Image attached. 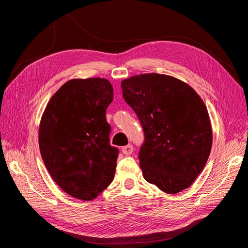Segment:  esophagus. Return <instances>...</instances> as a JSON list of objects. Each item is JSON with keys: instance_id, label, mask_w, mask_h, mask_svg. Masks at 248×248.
Wrapping results in <instances>:
<instances>
[{"instance_id": "34e87169", "label": "esophagus", "mask_w": 248, "mask_h": 248, "mask_svg": "<svg viewBox=\"0 0 248 248\" xmlns=\"http://www.w3.org/2000/svg\"><path fill=\"white\" fill-rule=\"evenodd\" d=\"M122 152H123V154H125V155H130V154L133 152V147H132V145L124 146V147L122 148Z\"/></svg>"}]
</instances>
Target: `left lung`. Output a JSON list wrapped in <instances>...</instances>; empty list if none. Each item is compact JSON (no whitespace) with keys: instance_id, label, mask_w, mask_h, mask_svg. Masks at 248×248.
I'll return each mask as SVG.
<instances>
[{"instance_id":"1","label":"left lung","mask_w":248,"mask_h":248,"mask_svg":"<svg viewBox=\"0 0 248 248\" xmlns=\"http://www.w3.org/2000/svg\"><path fill=\"white\" fill-rule=\"evenodd\" d=\"M121 87L145 133L139 159L146 181L170 194L188 188L212 147L204 101L190 86L166 74H139Z\"/></svg>"}]
</instances>
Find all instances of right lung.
Returning a JSON list of instances; mask_svg holds the SVG:
<instances>
[{
  "label": "right lung",
  "instance_id": "right-lung-1",
  "mask_svg": "<svg viewBox=\"0 0 248 248\" xmlns=\"http://www.w3.org/2000/svg\"><path fill=\"white\" fill-rule=\"evenodd\" d=\"M114 90L106 78L71 79L51 97L39 126V148L54 181L91 201L111 183L119 150L109 144L106 110Z\"/></svg>",
  "mask_w": 248,
  "mask_h": 248
}]
</instances>
